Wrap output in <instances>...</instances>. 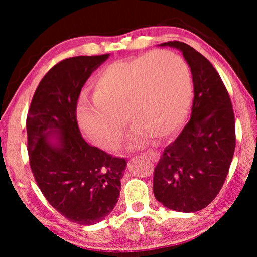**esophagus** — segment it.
Instances as JSON below:
<instances>
[{
  "mask_svg": "<svg viewBox=\"0 0 257 257\" xmlns=\"http://www.w3.org/2000/svg\"><path fill=\"white\" fill-rule=\"evenodd\" d=\"M144 155L146 156V158H149L151 161H153V162H156V161H158L160 158L159 153H156V152H154V151H147V152H145Z\"/></svg>",
  "mask_w": 257,
  "mask_h": 257,
  "instance_id": "esophagus-1",
  "label": "esophagus"
}]
</instances>
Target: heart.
<instances>
[{
	"label": "heart",
	"mask_w": 257,
	"mask_h": 257,
	"mask_svg": "<svg viewBox=\"0 0 257 257\" xmlns=\"http://www.w3.org/2000/svg\"><path fill=\"white\" fill-rule=\"evenodd\" d=\"M191 76L185 60L170 51L151 52L107 64L94 80V98L81 97L77 122L89 142L106 151L120 146L124 119L133 123L129 146L153 137L165 141L186 119Z\"/></svg>",
	"instance_id": "1"
}]
</instances>
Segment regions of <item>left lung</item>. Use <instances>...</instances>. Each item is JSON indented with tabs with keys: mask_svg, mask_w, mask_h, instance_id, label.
<instances>
[{
	"mask_svg": "<svg viewBox=\"0 0 257 257\" xmlns=\"http://www.w3.org/2000/svg\"><path fill=\"white\" fill-rule=\"evenodd\" d=\"M160 45L182 52L193 75L194 101L188 123L154 169V196L170 210L197 212L216 197L229 172L236 147L232 104L205 56L182 42Z\"/></svg>",
	"mask_w": 257,
	"mask_h": 257,
	"instance_id": "8db88e82",
	"label": "left lung"
}]
</instances>
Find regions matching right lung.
Returning <instances> with one entry per match:
<instances>
[{"label":"right lung","instance_id":"right-lung-1","mask_svg":"<svg viewBox=\"0 0 257 257\" xmlns=\"http://www.w3.org/2000/svg\"><path fill=\"white\" fill-rule=\"evenodd\" d=\"M110 54L75 56L50 69L27 114L30 169L52 207L71 222L98 223L118 203L127 162L89 145L77 122L82 86Z\"/></svg>","mask_w":257,"mask_h":257}]
</instances>
